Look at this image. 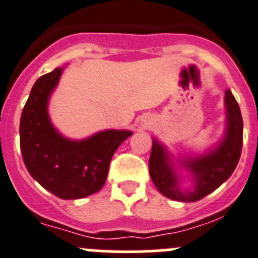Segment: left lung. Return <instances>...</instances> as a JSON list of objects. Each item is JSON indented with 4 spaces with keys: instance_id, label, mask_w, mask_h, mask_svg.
<instances>
[{
    "instance_id": "8db88e82",
    "label": "left lung",
    "mask_w": 258,
    "mask_h": 258,
    "mask_svg": "<svg viewBox=\"0 0 258 258\" xmlns=\"http://www.w3.org/2000/svg\"><path fill=\"white\" fill-rule=\"evenodd\" d=\"M227 107V132L219 148L202 155L191 158L183 163L194 174L195 189L184 192L178 186V177L170 167L169 156L156 140H153L149 173L158 191L165 197L177 201L194 202L215 191L232 175L239 162L243 144V119L239 105L232 91H225Z\"/></svg>"
}]
</instances>
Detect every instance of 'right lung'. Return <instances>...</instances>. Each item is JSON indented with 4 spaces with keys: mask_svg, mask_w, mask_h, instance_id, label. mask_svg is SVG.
Listing matches in <instances>:
<instances>
[{
    "mask_svg": "<svg viewBox=\"0 0 258 258\" xmlns=\"http://www.w3.org/2000/svg\"><path fill=\"white\" fill-rule=\"evenodd\" d=\"M62 70L43 75L31 88L21 113L20 149L26 169L40 186L59 199H83L102 189L113 154L132 132L108 130L83 141L61 136L47 105Z\"/></svg>",
    "mask_w": 258,
    "mask_h": 258,
    "instance_id": "add662e5",
    "label": "right lung"
}]
</instances>
